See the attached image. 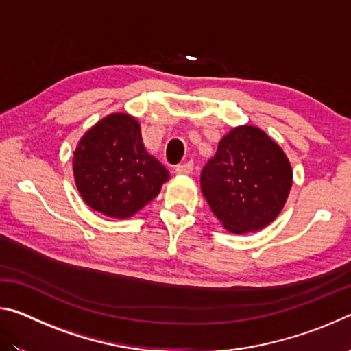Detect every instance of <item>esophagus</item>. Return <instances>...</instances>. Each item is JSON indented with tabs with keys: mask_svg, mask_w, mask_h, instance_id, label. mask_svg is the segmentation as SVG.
Returning <instances> with one entry per match:
<instances>
[{
	"mask_svg": "<svg viewBox=\"0 0 351 351\" xmlns=\"http://www.w3.org/2000/svg\"><path fill=\"white\" fill-rule=\"evenodd\" d=\"M193 171V162L192 161H187L184 164L176 165V173L178 175H190Z\"/></svg>",
	"mask_w": 351,
	"mask_h": 351,
	"instance_id": "obj_1",
	"label": "esophagus"
}]
</instances>
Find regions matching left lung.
I'll return each instance as SVG.
<instances>
[{"mask_svg": "<svg viewBox=\"0 0 351 351\" xmlns=\"http://www.w3.org/2000/svg\"><path fill=\"white\" fill-rule=\"evenodd\" d=\"M293 184L287 154L252 125L237 127L219 141L201 171V190L229 232L263 229L280 213Z\"/></svg>", "mask_w": 351, "mask_h": 351, "instance_id": "obj_1", "label": "left lung"}]
</instances>
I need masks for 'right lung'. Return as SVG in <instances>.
I'll return each instance as SVG.
<instances>
[{
  "label": "right lung",
  "mask_w": 351,
  "mask_h": 351,
  "mask_svg": "<svg viewBox=\"0 0 351 351\" xmlns=\"http://www.w3.org/2000/svg\"><path fill=\"white\" fill-rule=\"evenodd\" d=\"M73 169L83 201L111 218L134 215L169 180L167 169L144 148L139 123L122 112L88 130L74 152Z\"/></svg>",
  "instance_id": "right-lung-1"
}]
</instances>
